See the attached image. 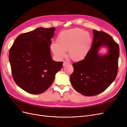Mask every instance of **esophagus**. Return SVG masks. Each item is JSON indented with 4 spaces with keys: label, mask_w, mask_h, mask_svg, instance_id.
<instances>
[{
    "label": "esophagus",
    "mask_w": 127,
    "mask_h": 127,
    "mask_svg": "<svg viewBox=\"0 0 127 127\" xmlns=\"http://www.w3.org/2000/svg\"><path fill=\"white\" fill-rule=\"evenodd\" d=\"M69 64H70L69 62H68V61H64V63H63V66H66V65Z\"/></svg>",
    "instance_id": "34e87169"
}]
</instances>
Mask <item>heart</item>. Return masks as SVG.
Listing matches in <instances>:
<instances>
[{
  "label": "heart",
  "mask_w": 127,
  "mask_h": 127,
  "mask_svg": "<svg viewBox=\"0 0 127 127\" xmlns=\"http://www.w3.org/2000/svg\"><path fill=\"white\" fill-rule=\"evenodd\" d=\"M57 43L52 44L51 48L59 58L66 56L69 50L71 58L75 61L83 59L86 56L91 43L89 34L79 29H74L61 32L57 39Z\"/></svg>",
  "instance_id": "obj_1"
}]
</instances>
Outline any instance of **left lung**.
Returning a JSON list of instances; mask_svg holds the SVG:
<instances>
[{
	"label": "left lung",
	"mask_w": 127,
	"mask_h": 127,
	"mask_svg": "<svg viewBox=\"0 0 127 127\" xmlns=\"http://www.w3.org/2000/svg\"><path fill=\"white\" fill-rule=\"evenodd\" d=\"M94 39L91 49L85 58L72 64L74 72L70 80L74 89L85 96L101 93L116 79L118 70L119 47L112 36L102 31L93 30ZM105 47L106 54L99 53Z\"/></svg>",
	"instance_id": "left-lung-1"
}]
</instances>
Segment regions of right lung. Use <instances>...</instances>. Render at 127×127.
<instances>
[{
	"mask_svg": "<svg viewBox=\"0 0 127 127\" xmlns=\"http://www.w3.org/2000/svg\"><path fill=\"white\" fill-rule=\"evenodd\" d=\"M55 28H39L23 33L9 50V60L15 82L32 94L43 93L51 85L63 62L52 59L51 39Z\"/></svg>",
	"mask_w": 127,
	"mask_h": 127,
	"instance_id": "right-lung-1",
	"label": "right lung"
}]
</instances>
